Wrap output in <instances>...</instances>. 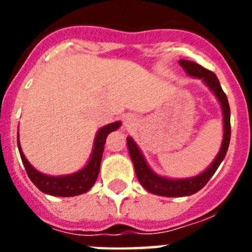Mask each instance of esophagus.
I'll return each instance as SVG.
<instances>
[{"label":"esophagus","instance_id":"34e87169","mask_svg":"<svg viewBox=\"0 0 252 252\" xmlns=\"http://www.w3.org/2000/svg\"><path fill=\"white\" fill-rule=\"evenodd\" d=\"M133 126H136V119L132 115H126L124 117V127L125 128H132Z\"/></svg>","mask_w":252,"mask_h":252}]
</instances>
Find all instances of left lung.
I'll return each instance as SVG.
<instances>
[{"instance_id":"obj_1","label":"left lung","mask_w":252,"mask_h":252,"mask_svg":"<svg viewBox=\"0 0 252 252\" xmlns=\"http://www.w3.org/2000/svg\"><path fill=\"white\" fill-rule=\"evenodd\" d=\"M179 64L183 66V69L189 77L202 79V82L208 87L211 92L216 95V98L218 99L220 104H221L222 115H223V139H222L221 148H220L217 157L211 162V165L206 170L202 171L201 174L190 178H183V179H171V178L161 177V175L157 174L149 166L141 150H140L136 142L133 141L132 137H126L128 153H130V158L132 160L135 173H136L140 184L149 193L161 195V197H187V195H192L197 193L198 190H201L206 186L207 182L212 178V175L216 173L222 160L226 157L231 139L230 104H228V99H227L226 94L222 91L218 78L216 77L215 73L203 68L199 64L194 63V62H190V60L180 59Z\"/></svg>"}]
</instances>
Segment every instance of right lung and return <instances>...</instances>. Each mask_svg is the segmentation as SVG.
<instances>
[{"label": "right lung", "instance_id": "right-lung-1", "mask_svg": "<svg viewBox=\"0 0 252 252\" xmlns=\"http://www.w3.org/2000/svg\"><path fill=\"white\" fill-rule=\"evenodd\" d=\"M120 126H121V122L116 121L99 128L95 133L92 153H91L90 160L86 164V166L82 168L81 170L66 175H46L36 170L28 161V159L22 153L19 133H17V148H19L20 157H21L22 164L25 166L29 178L39 188V190H41L45 194L55 195V197H74V195L88 192L94 186L97 177H98L102 154H103L104 142H106L107 136L110 132L120 128Z\"/></svg>", "mask_w": 252, "mask_h": 252}]
</instances>
